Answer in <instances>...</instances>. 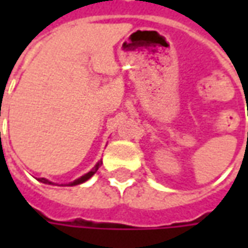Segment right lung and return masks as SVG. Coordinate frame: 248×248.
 <instances>
[{"instance_id": "1", "label": "right lung", "mask_w": 248, "mask_h": 248, "mask_svg": "<svg viewBox=\"0 0 248 248\" xmlns=\"http://www.w3.org/2000/svg\"><path fill=\"white\" fill-rule=\"evenodd\" d=\"M101 165H102V161L98 162L97 165H95V166L92 169V171H89L87 174L82 175L81 178H78V179H76L74 182H70L69 185H66V186H76V185H81V183L86 182L87 179H90V178H92L93 175H94V174L97 172V170L99 169V166H101ZM38 181H40V182H42V183H46V185H54V183L50 182V181H47V179H45V178H38Z\"/></svg>"}]
</instances>
